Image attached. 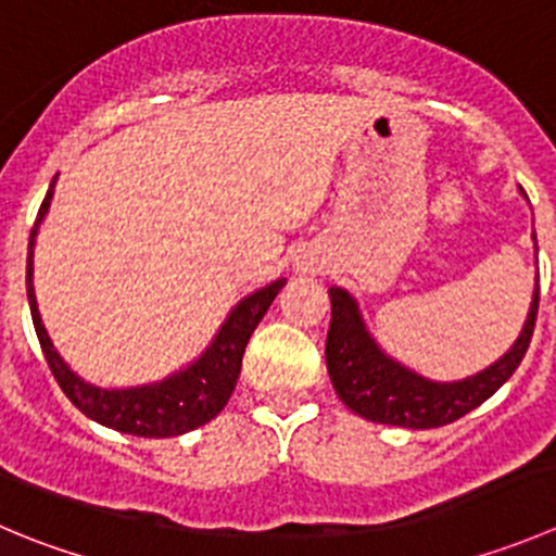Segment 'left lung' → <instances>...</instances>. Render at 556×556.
<instances>
[{
    "mask_svg": "<svg viewBox=\"0 0 556 556\" xmlns=\"http://www.w3.org/2000/svg\"><path fill=\"white\" fill-rule=\"evenodd\" d=\"M328 295H331V326L326 337V364L339 399L366 421L434 429L454 424L456 418L486 402L519 369L535 331L541 288H535L525 331L514 348L497 364L462 382L424 380L399 366L396 361L386 358L364 331L355 301L339 288L328 290Z\"/></svg>",
    "mask_w": 556,
    "mask_h": 556,
    "instance_id": "1",
    "label": "left lung"
}]
</instances>
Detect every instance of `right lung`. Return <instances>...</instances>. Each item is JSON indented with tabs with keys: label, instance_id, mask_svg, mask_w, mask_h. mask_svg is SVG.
<instances>
[{
	"label": "right lung",
	"instance_id": "obj_1",
	"mask_svg": "<svg viewBox=\"0 0 556 556\" xmlns=\"http://www.w3.org/2000/svg\"><path fill=\"white\" fill-rule=\"evenodd\" d=\"M53 181L29 233V255H26V295H29L31 323H35L37 339H40L42 355H46L53 380L86 418L108 429H116V432L135 434V438H176V434H185L212 421L214 415L228 404L236 380H239L247 342L271 306V301L282 290L285 279H277L268 288L257 290L250 299L241 301L223 326V331L217 333L212 348L190 369L179 371V375L168 377L157 386L129 388V391H102V388L86 386L80 377H75L64 366V361L53 350L40 315H37L35 288H31V247H35L37 225L51 206Z\"/></svg>",
	"mask_w": 556,
	"mask_h": 556
}]
</instances>
